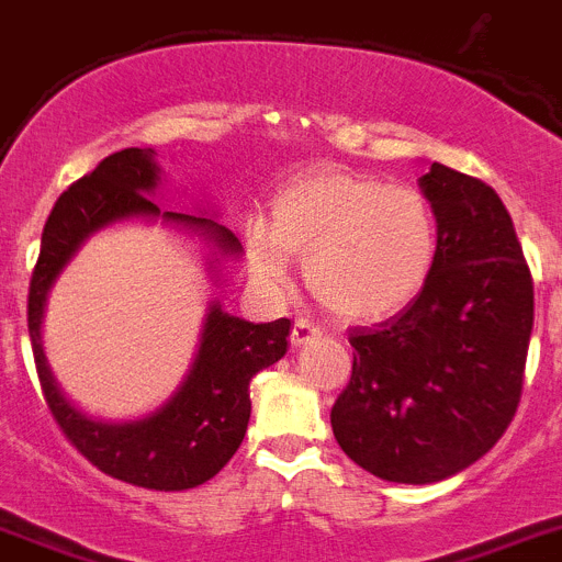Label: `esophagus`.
Segmentation results:
<instances>
[{
    "instance_id": "34e87169",
    "label": "esophagus",
    "mask_w": 562,
    "mask_h": 562,
    "mask_svg": "<svg viewBox=\"0 0 562 562\" xmlns=\"http://www.w3.org/2000/svg\"><path fill=\"white\" fill-rule=\"evenodd\" d=\"M315 337H321L318 326L310 324L307 318L293 321V329H291V342H293V346H304V342L315 340Z\"/></svg>"
}]
</instances>
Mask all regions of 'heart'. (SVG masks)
<instances>
[{
  "label": "heart",
  "instance_id": "1",
  "mask_svg": "<svg viewBox=\"0 0 562 562\" xmlns=\"http://www.w3.org/2000/svg\"><path fill=\"white\" fill-rule=\"evenodd\" d=\"M247 247L266 282L285 280L293 255L304 260L310 291L329 313L373 321L423 293L437 263L439 231L417 187L315 172L274 200L271 233L249 227Z\"/></svg>",
  "mask_w": 562,
  "mask_h": 562
}]
</instances>
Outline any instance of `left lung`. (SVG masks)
I'll return each mask as SVG.
<instances>
[{"instance_id":"obj_1","label":"left lung","mask_w":562,"mask_h":562,"mask_svg":"<svg viewBox=\"0 0 562 562\" xmlns=\"http://www.w3.org/2000/svg\"><path fill=\"white\" fill-rule=\"evenodd\" d=\"M431 280L403 313L359 326L331 406L342 453L392 483H437L475 464L514 419L532 331V277L488 183L434 161Z\"/></svg>"}]
</instances>
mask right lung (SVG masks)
<instances>
[{
    "label": "right lung",
    "mask_w": 562,
    "mask_h": 562,
    "mask_svg": "<svg viewBox=\"0 0 562 562\" xmlns=\"http://www.w3.org/2000/svg\"><path fill=\"white\" fill-rule=\"evenodd\" d=\"M159 183L150 148H125L106 156L90 176L70 183L54 203L41 238L26 296L32 353L43 397L70 445L109 477L156 492H183L211 481L241 445L249 423V381L258 370L285 357L291 321L249 324L214 304L203 329L198 359L167 406L136 423H98L59 392L41 346L46 293L70 255L90 233L128 216H161L209 236L225 255L241 244L214 220L161 211L148 198Z\"/></svg>",
    "instance_id": "obj_1"
}]
</instances>
